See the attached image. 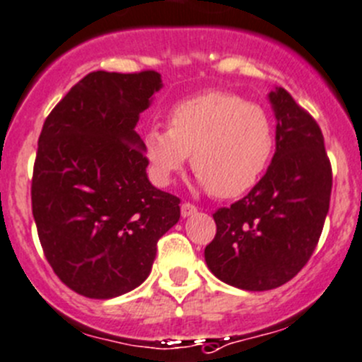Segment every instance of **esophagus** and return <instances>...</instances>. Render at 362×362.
Instances as JSON below:
<instances>
[{"label":"esophagus","mask_w":362,"mask_h":362,"mask_svg":"<svg viewBox=\"0 0 362 362\" xmlns=\"http://www.w3.org/2000/svg\"><path fill=\"white\" fill-rule=\"evenodd\" d=\"M196 212H198V206L191 205V203H182V206H180L182 217H189V216H192V214H196Z\"/></svg>","instance_id":"34e87169"}]
</instances>
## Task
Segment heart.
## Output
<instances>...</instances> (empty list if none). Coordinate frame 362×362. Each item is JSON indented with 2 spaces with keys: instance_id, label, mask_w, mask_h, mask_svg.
<instances>
[{
  "instance_id": "obj_1",
  "label": "heart",
  "mask_w": 362,
  "mask_h": 362,
  "mask_svg": "<svg viewBox=\"0 0 362 362\" xmlns=\"http://www.w3.org/2000/svg\"><path fill=\"white\" fill-rule=\"evenodd\" d=\"M274 124L262 106L206 92L171 110L170 129L150 127L143 153L153 180L171 184L192 153L198 182L217 198H237L255 187L274 156Z\"/></svg>"
}]
</instances>
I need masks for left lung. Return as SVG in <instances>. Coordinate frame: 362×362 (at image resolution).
Returning <instances> with one entry per match:
<instances>
[{
	"mask_svg": "<svg viewBox=\"0 0 362 362\" xmlns=\"http://www.w3.org/2000/svg\"><path fill=\"white\" fill-rule=\"evenodd\" d=\"M276 152L245 198L214 214L205 247L210 272L226 285L263 292L285 285L313 255L329 212L331 163L324 136L285 88L270 90Z\"/></svg>",
	"mask_w": 362,
	"mask_h": 362,
	"instance_id": "1",
	"label": "left lung"
}]
</instances>
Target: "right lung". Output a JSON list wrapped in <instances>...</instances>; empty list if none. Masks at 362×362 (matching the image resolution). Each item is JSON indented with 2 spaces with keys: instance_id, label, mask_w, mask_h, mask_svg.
Here are the masks:
<instances>
[{
  "instance_id": "right-lung-1",
  "label": "right lung",
  "mask_w": 362,
  "mask_h": 362,
  "mask_svg": "<svg viewBox=\"0 0 362 362\" xmlns=\"http://www.w3.org/2000/svg\"><path fill=\"white\" fill-rule=\"evenodd\" d=\"M160 74H88L44 122L31 206L54 274L79 296L113 299L148 278L157 240L180 219V199L146 175L139 113Z\"/></svg>"
}]
</instances>
